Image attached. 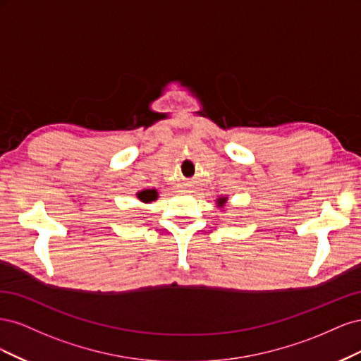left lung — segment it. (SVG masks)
Wrapping results in <instances>:
<instances>
[{"label": "left lung", "instance_id": "obj_1", "mask_svg": "<svg viewBox=\"0 0 361 361\" xmlns=\"http://www.w3.org/2000/svg\"><path fill=\"white\" fill-rule=\"evenodd\" d=\"M218 203H220V204H223V203H226V199H220V200H218Z\"/></svg>", "mask_w": 361, "mask_h": 361}]
</instances>
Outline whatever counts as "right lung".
I'll return each instance as SVG.
<instances>
[{
  "label": "right lung",
  "mask_w": 361,
  "mask_h": 361,
  "mask_svg": "<svg viewBox=\"0 0 361 361\" xmlns=\"http://www.w3.org/2000/svg\"><path fill=\"white\" fill-rule=\"evenodd\" d=\"M138 197H140V200H141V202H145V203L152 202V200H155V199H157V191H155V190H146V191H141V192L138 194Z\"/></svg>",
  "instance_id": "add662e5"
}]
</instances>
